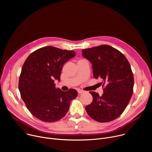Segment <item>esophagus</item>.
<instances>
[{"mask_svg": "<svg viewBox=\"0 0 152 152\" xmlns=\"http://www.w3.org/2000/svg\"><path fill=\"white\" fill-rule=\"evenodd\" d=\"M77 92H78V93L79 94H82V93H84L85 91H83V90H78V91H77Z\"/></svg>", "mask_w": 152, "mask_h": 152, "instance_id": "1", "label": "esophagus"}]
</instances>
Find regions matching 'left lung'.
<instances>
[{"mask_svg": "<svg viewBox=\"0 0 152 152\" xmlns=\"http://www.w3.org/2000/svg\"><path fill=\"white\" fill-rule=\"evenodd\" d=\"M82 56L92 63L93 75L101 79L103 94L90 91L93 102L85 107L93 120L106 123L117 118L124 111L134 90L133 73L126 56L117 49L103 45L82 50Z\"/></svg>", "mask_w": 152, "mask_h": 152, "instance_id": "8db88e82", "label": "left lung"}]
</instances>
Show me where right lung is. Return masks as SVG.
Returning <instances> with one entry per match:
<instances>
[{"label":"right lung","mask_w":152,"mask_h":152,"mask_svg":"<svg viewBox=\"0 0 152 152\" xmlns=\"http://www.w3.org/2000/svg\"><path fill=\"white\" fill-rule=\"evenodd\" d=\"M74 50L53 46L38 49L31 53L21 69L18 89L29 112L45 122H55L67 113L71 100L77 97L76 90L62 91L56 88L62 67L75 56Z\"/></svg>","instance_id":"1"}]
</instances>
